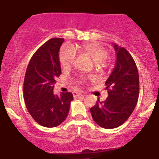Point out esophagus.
Returning a JSON list of instances; mask_svg holds the SVG:
<instances>
[{
	"label": "esophagus",
	"instance_id": "34e87169",
	"mask_svg": "<svg viewBox=\"0 0 159 159\" xmlns=\"http://www.w3.org/2000/svg\"><path fill=\"white\" fill-rule=\"evenodd\" d=\"M73 95H74V97H81L82 96V93L81 92H74L73 93Z\"/></svg>",
	"mask_w": 159,
	"mask_h": 159
}]
</instances>
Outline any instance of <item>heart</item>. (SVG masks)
Returning a JSON list of instances; mask_svg holds the SVG:
<instances>
[{"mask_svg": "<svg viewBox=\"0 0 159 159\" xmlns=\"http://www.w3.org/2000/svg\"><path fill=\"white\" fill-rule=\"evenodd\" d=\"M76 51H80L90 56L93 59L94 65L98 69L105 67L108 58V51L98 43H86L81 46L63 45L59 51V62L64 68H69L74 64L76 58ZM86 77L81 76L78 81L83 84L86 81Z\"/></svg>", "mask_w": 159, "mask_h": 159, "instance_id": "b5f03b06", "label": "heart"}]
</instances>
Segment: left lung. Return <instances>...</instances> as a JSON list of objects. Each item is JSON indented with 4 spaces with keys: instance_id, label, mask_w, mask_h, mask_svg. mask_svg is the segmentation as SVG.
I'll list each match as a JSON object with an SVG mask.
<instances>
[{
    "instance_id": "left-lung-1",
    "label": "left lung",
    "mask_w": 159,
    "mask_h": 159,
    "mask_svg": "<svg viewBox=\"0 0 159 159\" xmlns=\"http://www.w3.org/2000/svg\"><path fill=\"white\" fill-rule=\"evenodd\" d=\"M116 62L105 82L108 97L104 101H97L90 108L93 120L101 128L111 129L122 125L138 102L139 79L136 64L125 48L114 44Z\"/></svg>"
}]
</instances>
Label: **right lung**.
Segmentation results:
<instances>
[{
  "label": "right lung",
  "instance_id": "right-lung-1",
  "mask_svg": "<svg viewBox=\"0 0 159 159\" xmlns=\"http://www.w3.org/2000/svg\"><path fill=\"white\" fill-rule=\"evenodd\" d=\"M64 39L53 38L35 52L25 73L24 98L31 117L41 126L54 128L62 124L74 100L70 92L54 94L57 78L62 73L58 52Z\"/></svg>",
  "mask_w": 159,
  "mask_h": 159
}]
</instances>
